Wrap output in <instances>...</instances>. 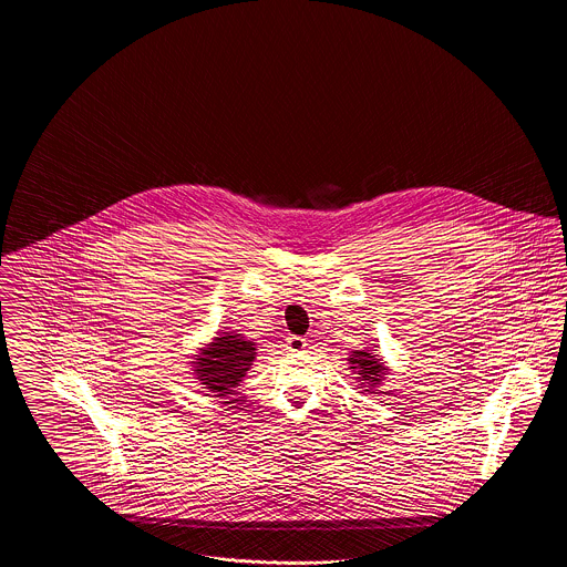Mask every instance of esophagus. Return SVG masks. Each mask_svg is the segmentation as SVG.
I'll return each mask as SVG.
<instances>
[{"label":"esophagus","mask_w":567,"mask_h":567,"mask_svg":"<svg viewBox=\"0 0 567 567\" xmlns=\"http://www.w3.org/2000/svg\"><path fill=\"white\" fill-rule=\"evenodd\" d=\"M308 344H306V338H301V336H291V338H287V351L299 352L303 351Z\"/></svg>","instance_id":"1"}]
</instances>
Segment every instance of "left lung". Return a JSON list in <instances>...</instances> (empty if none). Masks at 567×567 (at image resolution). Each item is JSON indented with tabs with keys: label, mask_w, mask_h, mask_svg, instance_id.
Instances as JSON below:
<instances>
[{
	"label": "left lung",
	"mask_w": 567,
	"mask_h": 567,
	"mask_svg": "<svg viewBox=\"0 0 567 567\" xmlns=\"http://www.w3.org/2000/svg\"><path fill=\"white\" fill-rule=\"evenodd\" d=\"M349 363H351L352 374H357L354 377L357 382H361V386H368L365 391L374 393V389L382 382L384 372H386L382 359L374 354V352L352 351L351 357H349Z\"/></svg>",
	"instance_id": "1"
}]
</instances>
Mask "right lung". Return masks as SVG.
Here are the masks:
<instances>
[{
  "mask_svg": "<svg viewBox=\"0 0 567 567\" xmlns=\"http://www.w3.org/2000/svg\"><path fill=\"white\" fill-rule=\"evenodd\" d=\"M255 351V342L244 340L240 333L223 331L206 349H199V354H195V361H190L193 374L204 389L215 393V398H225L250 370Z\"/></svg>",
  "mask_w": 567,
  "mask_h": 567,
  "instance_id": "1",
  "label": "right lung"
}]
</instances>
